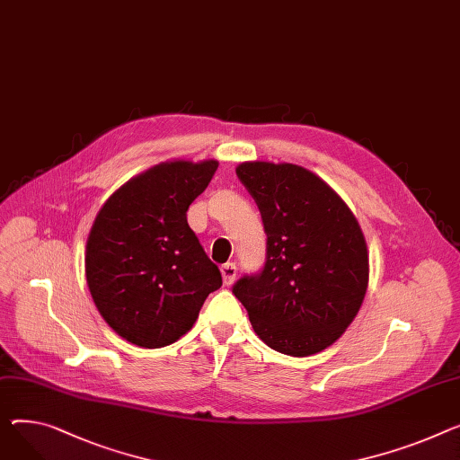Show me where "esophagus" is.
Here are the masks:
<instances>
[{
    "mask_svg": "<svg viewBox=\"0 0 460 460\" xmlns=\"http://www.w3.org/2000/svg\"><path fill=\"white\" fill-rule=\"evenodd\" d=\"M236 271H238V268H236V264L234 262H227V264H224L222 266V275H224V283L229 287V285H233V281L236 279Z\"/></svg>",
    "mask_w": 460,
    "mask_h": 460,
    "instance_id": "34e87169",
    "label": "esophagus"
}]
</instances>
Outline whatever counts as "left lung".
<instances>
[{
    "mask_svg": "<svg viewBox=\"0 0 460 460\" xmlns=\"http://www.w3.org/2000/svg\"><path fill=\"white\" fill-rule=\"evenodd\" d=\"M266 231V262L233 294L271 349L307 357L342 336L368 288V248L344 199L297 164L242 163Z\"/></svg>",
    "mask_w": 460,
    "mask_h": 460,
    "instance_id": "obj_1",
    "label": "left lung"
}]
</instances>
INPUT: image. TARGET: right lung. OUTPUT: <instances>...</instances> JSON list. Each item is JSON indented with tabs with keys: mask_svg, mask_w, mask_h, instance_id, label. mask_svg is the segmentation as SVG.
<instances>
[{
	"mask_svg": "<svg viewBox=\"0 0 460 460\" xmlns=\"http://www.w3.org/2000/svg\"><path fill=\"white\" fill-rule=\"evenodd\" d=\"M217 161H168L121 185L92 224L84 271L103 320L128 342L164 348L189 332L222 273L187 222Z\"/></svg>",
	"mask_w": 460,
	"mask_h": 460,
	"instance_id": "add662e5",
	"label": "right lung"
}]
</instances>
